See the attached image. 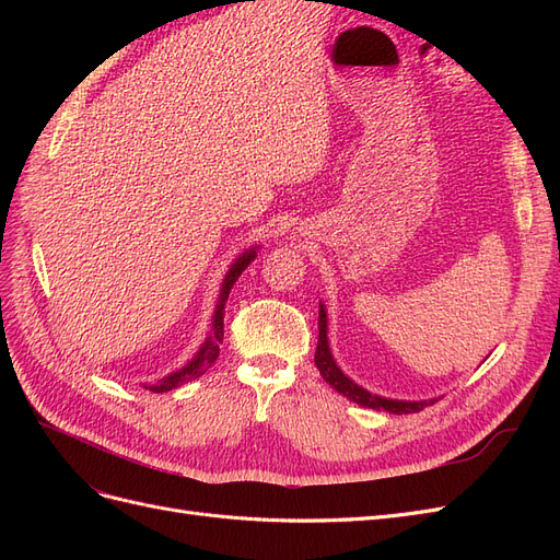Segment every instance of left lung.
Here are the masks:
<instances>
[{
  "instance_id": "1",
  "label": "left lung",
  "mask_w": 560,
  "mask_h": 560,
  "mask_svg": "<svg viewBox=\"0 0 560 560\" xmlns=\"http://www.w3.org/2000/svg\"><path fill=\"white\" fill-rule=\"evenodd\" d=\"M319 338H317V350H315V366L319 371V376L325 378L338 395L348 397L350 401L364 406V409H376V411H387V413H397V416H406V413H418L425 409V406L434 404L436 399H420V401H411V399H389V397H381L369 393L366 387L354 383L350 376H346L341 366L336 364L331 348H329V336H327V308L325 303H319Z\"/></svg>"
}]
</instances>
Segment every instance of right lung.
Returning <instances> with one entry per match:
<instances>
[{"mask_svg": "<svg viewBox=\"0 0 560 560\" xmlns=\"http://www.w3.org/2000/svg\"><path fill=\"white\" fill-rule=\"evenodd\" d=\"M257 249L259 245H254L249 249H245L243 254H238V259H233V264L229 266L226 276H224V282H222V290H219V299H217V306H214V313H212V325H210V331L206 336V341L200 343L198 352L194 354V358L186 362L182 369L173 371V374L163 376L161 381L156 383H142L144 389H151V393H167V389H175L179 387L182 383L186 381H194L198 376L206 374V371L214 364V360L219 358V343H222L224 338V306H226V299H229V292L233 282L241 278L243 270L257 259Z\"/></svg>", "mask_w": 560, "mask_h": 560, "instance_id": "add662e5", "label": "right lung"}]
</instances>
